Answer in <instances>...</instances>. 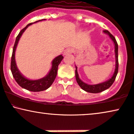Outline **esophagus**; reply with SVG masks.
<instances>
[{
    "mask_svg": "<svg viewBox=\"0 0 134 134\" xmlns=\"http://www.w3.org/2000/svg\"><path fill=\"white\" fill-rule=\"evenodd\" d=\"M73 49L72 48H67L66 50H65V52H64L63 54L65 55H69V54H71V53H72V52H73Z\"/></svg>",
    "mask_w": 134,
    "mask_h": 134,
    "instance_id": "esophagus-1",
    "label": "esophagus"
}]
</instances>
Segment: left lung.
Listing matches in <instances>:
<instances>
[{
	"instance_id": "1",
	"label": "left lung",
	"mask_w": 134,
	"mask_h": 134,
	"mask_svg": "<svg viewBox=\"0 0 134 134\" xmlns=\"http://www.w3.org/2000/svg\"><path fill=\"white\" fill-rule=\"evenodd\" d=\"M103 32L106 33V34H108L111 39H112V41H113L114 46H115V56H116V68L115 71L113 75L111 77V79H109L108 81H106L105 82L100 83V84H96V85H88L87 84H86L84 82H82L81 79H79V75L77 73V66H76V70H75V74H76V81H77V84H79V86L81 87V88L83 89L85 91L89 93H100L102 91L108 89V88L110 87L111 86V85L113 84V82L115 81L116 76L118 74V67H119V63H118V45L115 37L107 30H104Z\"/></svg>"
}]
</instances>
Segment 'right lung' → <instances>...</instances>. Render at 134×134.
I'll use <instances>...</instances> for the list:
<instances>
[{
  "label": "right lung",
  "instance_id": "obj_1",
  "mask_svg": "<svg viewBox=\"0 0 134 134\" xmlns=\"http://www.w3.org/2000/svg\"><path fill=\"white\" fill-rule=\"evenodd\" d=\"M46 19H43L42 20H45ZM39 20L37 21L34 22H38ZM32 23H29L25 27L21 29L18 35L17 36L16 38V41H15V44H14L13 48V52H12V59H11V65H10V68H11V71L12 75H13L14 79H15L16 82L18 83L20 86L22 88H25L27 90L32 92H41L44 91L49 88L51 85L53 84V81H55V77H56L57 74V71H58V66L60 62H62V59L63 58V57L62 55H59V56L57 57L54 60L52 61V68L50 69L49 73L47 75L46 77L42 78V79H38V80H30L27 79L25 77H24L20 72L19 71L18 68L16 66V62H15V50H16V48L18 44L19 40H20L21 36L22 34L24 32V31L26 30L29 26L32 25Z\"/></svg>",
  "mask_w": 134,
  "mask_h": 134
}]
</instances>
